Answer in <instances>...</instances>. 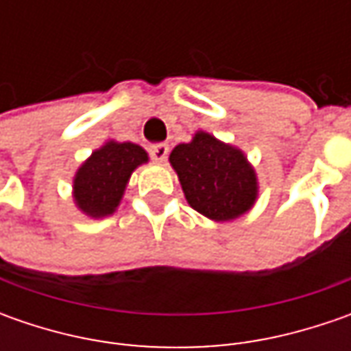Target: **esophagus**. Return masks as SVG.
Masks as SVG:
<instances>
[{
  "label": "esophagus",
  "mask_w": 351,
  "mask_h": 351,
  "mask_svg": "<svg viewBox=\"0 0 351 351\" xmlns=\"http://www.w3.org/2000/svg\"><path fill=\"white\" fill-rule=\"evenodd\" d=\"M169 148L166 144H154V146H150V158L158 162V164H162V162H166V158H168Z\"/></svg>",
  "instance_id": "34e87169"
}]
</instances>
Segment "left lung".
<instances>
[{"instance_id":"1","label":"left lung","mask_w":351,"mask_h":351,"mask_svg":"<svg viewBox=\"0 0 351 351\" xmlns=\"http://www.w3.org/2000/svg\"><path fill=\"white\" fill-rule=\"evenodd\" d=\"M169 164L187 203L210 221H234L258 199V178L244 152L209 132L199 130L191 142L178 144Z\"/></svg>"}]
</instances>
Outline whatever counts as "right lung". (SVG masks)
<instances>
[{
  "mask_svg": "<svg viewBox=\"0 0 351 351\" xmlns=\"http://www.w3.org/2000/svg\"><path fill=\"white\" fill-rule=\"evenodd\" d=\"M146 162L148 154L138 144L105 142L75 171L74 201L77 209L91 219L113 215L127 189L130 173Z\"/></svg>",
  "mask_w": 351,
  "mask_h": 351,
  "instance_id": "1",
  "label": "right lung"
}]
</instances>
